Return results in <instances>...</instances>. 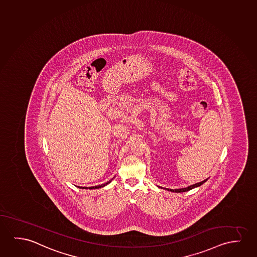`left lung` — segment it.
Here are the masks:
<instances>
[{"label": "left lung", "mask_w": 257, "mask_h": 257, "mask_svg": "<svg viewBox=\"0 0 257 257\" xmlns=\"http://www.w3.org/2000/svg\"><path fill=\"white\" fill-rule=\"evenodd\" d=\"M208 180V179H204L203 181H201V182L196 183V184H194V185H192V186H187V187H185V188H179V189H169V188H164V189L167 190V191H171V192H175V193H184V192H187V191H189V190L194 189L195 187H198V186H201L203 183L206 182ZM158 187H161V186H158ZM161 188H163V187H161Z\"/></svg>", "instance_id": "8db88e82"}]
</instances>
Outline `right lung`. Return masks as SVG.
<instances>
[{
	"instance_id": "right-lung-1",
	"label": "right lung",
	"mask_w": 257,
	"mask_h": 257,
	"mask_svg": "<svg viewBox=\"0 0 257 257\" xmlns=\"http://www.w3.org/2000/svg\"><path fill=\"white\" fill-rule=\"evenodd\" d=\"M113 179H114V178H113ZM112 179H110V180L108 181V182L105 183V184L100 185V186H90V187H83V186H78V187H79V188H82V189H98V188H100V187H103V186H107L108 184H109V183L111 182Z\"/></svg>"
}]
</instances>
